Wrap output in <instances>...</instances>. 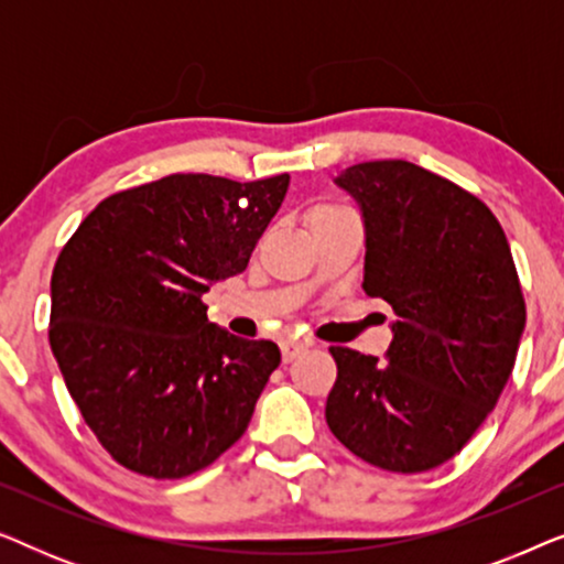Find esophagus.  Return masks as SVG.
<instances>
[{
  "mask_svg": "<svg viewBox=\"0 0 564 564\" xmlns=\"http://www.w3.org/2000/svg\"><path fill=\"white\" fill-rule=\"evenodd\" d=\"M280 349H282V359L292 361V359H297L300 354L307 351V344L297 341V338H284V341L280 344Z\"/></svg>",
  "mask_w": 564,
  "mask_h": 564,
  "instance_id": "obj_1",
  "label": "esophagus"
}]
</instances>
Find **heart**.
Listing matches in <instances>:
<instances>
[{
	"mask_svg": "<svg viewBox=\"0 0 564 564\" xmlns=\"http://www.w3.org/2000/svg\"><path fill=\"white\" fill-rule=\"evenodd\" d=\"M338 210V207H330V205H321L318 207V210H315L313 213V218H315V215H326V213H336Z\"/></svg>",
	"mask_w": 564,
	"mask_h": 564,
	"instance_id": "heart-1",
	"label": "heart"
}]
</instances>
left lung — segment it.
<instances>
[{"label":"left lung","mask_w":564,"mask_h":564,"mask_svg":"<svg viewBox=\"0 0 564 564\" xmlns=\"http://www.w3.org/2000/svg\"><path fill=\"white\" fill-rule=\"evenodd\" d=\"M334 182L365 223L361 288L398 318L388 361L330 346L328 429L369 465L426 473L473 438L513 372L527 305L511 246L488 205L411 161Z\"/></svg>","instance_id":"left-lung-1"}]
</instances>
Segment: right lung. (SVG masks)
Returning <instances> with one entry per match:
<instances>
[{
  "instance_id": "right-lung-1",
  "label": "right lung",
  "mask_w": 564,
  "mask_h": 564,
  "mask_svg": "<svg viewBox=\"0 0 564 564\" xmlns=\"http://www.w3.org/2000/svg\"><path fill=\"white\" fill-rule=\"evenodd\" d=\"M290 174L234 182L172 174L91 210L51 276V349L115 462L176 480L249 426L280 346L207 321L205 292L241 274Z\"/></svg>"
}]
</instances>
